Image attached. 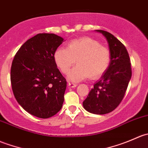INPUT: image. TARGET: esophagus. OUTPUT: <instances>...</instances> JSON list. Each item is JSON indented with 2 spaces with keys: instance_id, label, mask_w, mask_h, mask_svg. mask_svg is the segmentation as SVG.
Masks as SVG:
<instances>
[{
  "instance_id": "34e87169",
  "label": "esophagus",
  "mask_w": 148,
  "mask_h": 148,
  "mask_svg": "<svg viewBox=\"0 0 148 148\" xmlns=\"http://www.w3.org/2000/svg\"><path fill=\"white\" fill-rule=\"evenodd\" d=\"M68 86H70V87L74 88V87H76V86H77V84H74V83H70V82H69Z\"/></svg>"
}]
</instances>
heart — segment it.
<instances>
[{
  "instance_id": "obj_1",
  "label": "heart",
  "mask_w": 148,
  "mask_h": 148,
  "mask_svg": "<svg viewBox=\"0 0 148 148\" xmlns=\"http://www.w3.org/2000/svg\"><path fill=\"white\" fill-rule=\"evenodd\" d=\"M53 59L62 72L67 73L75 64L77 65L68 73V79L74 82L90 77L96 79L102 77L110 64V51L98 41L89 38H76L67 44L66 48L59 47L55 51Z\"/></svg>"
}]
</instances>
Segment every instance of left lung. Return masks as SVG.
<instances>
[{
  "label": "left lung",
  "mask_w": 148,
  "mask_h": 148,
  "mask_svg": "<svg viewBox=\"0 0 148 148\" xmlns=\"http://www.w3.org/2000/svg\"><path fill=\"white\" fill-rule=\"evenodd\" d=\"M95 31L105 37L111 59L108 69L95 83L83 102V107L92 114H104L113 111L122 102L132 77V70L125 46L110 33L102 30Z\"/></svg>",
  "instance_id": "left-lung-1"
}]
</instances>
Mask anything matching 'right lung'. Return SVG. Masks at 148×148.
<instances>
[{"instance_id":"add662e5","label":"right lung","mask_w":148,"mask_h":148,"mask_svg":"<svg viewBox=\"0 0 148 148\" xmlns=\"http://www.w3.org/2000/svg\"><path fill=\"white\" fill-rule=\"evenodd\" d=\"M64 41L54 34H38L19 49L11 65L10 82L15 98L35 117L49 118L62 109L66 81L53 59Z\"/></svg>"}]
</instances>
